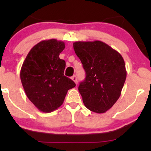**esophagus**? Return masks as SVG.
Masks as SVG:
<instances>
[{"mask_svg":"<svg viewBox=\"0 0 151 151\" xmlns=\"http://www.w3.org/2000/svg\"><path fill=\"white\" fill-rule=\"evenodd\" d=\"M72 79L74 81V82H75L76 84H77V76L74 75L73 77H72Z\"/></svg>","mask_w":151,"mask_h":151,"instance_id":"1","label":"esophagus"}]
</instances>
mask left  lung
I'll return each mask as SVG.
<instances>
[{
  "mask_svg": "<svg viewBox=\"0 0 151 151\" xmlns=\"http://www.w3.org/2000/svg\"><path fill=\"white\" fill-rule=\"evenodd\" d=\"M73 47L86 72L78 88L83 102L91 111L105 113L121 96L126 78L124 59L101 41H78Z\"/></svg>",
  "mask_w": 151,
  "mask_h": 151,
  "instance_id": "obj_1",
  "label": "left lung"
}]
</instances>
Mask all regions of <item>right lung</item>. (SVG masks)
I'll list each match as a JSON object with an SVG mask.
<instances>
[{"label":"right lung","mask_w":151,"mask_h":151,"mask_svg":"<svg viewBox=\"0 0 151 151\" xmlns=\"http://www.w3.org/2000/svg\"><path fill=\"white\" fill-rule=\"evenodd\" d=\"M65 42L42 40L27 54L20 70V79L27 98L41 111L50 113L63 104L69 89L76 86L65 77V61L59 57Z\"/></svg>","instance_id":"1"}]
</instances>
